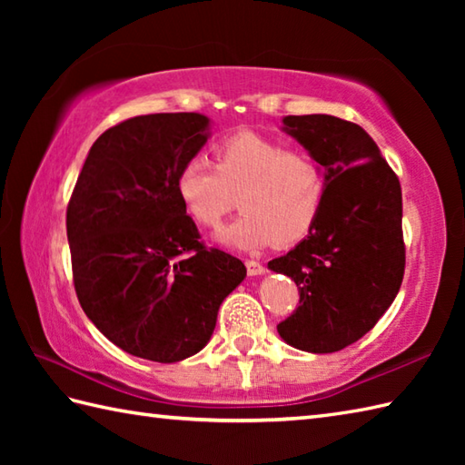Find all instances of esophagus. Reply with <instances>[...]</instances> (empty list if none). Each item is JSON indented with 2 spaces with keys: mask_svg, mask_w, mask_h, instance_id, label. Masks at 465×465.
Listing matches in <instances>:
<instances>
[{
  "mask_svg": "<svg viewBox=\"0 0 465 465\" xmlns=\"http://www.w3.org/2000/svg\"><path fill=\"white\" fill-rule=\"evenodd\" d=\"M245 270H248L250 275H262L265 273V265L255 260H245Z\"/></svg>",
  "mask_w": 465,
  "mask_h": 465,
  "instance_id": "1",
  "label": "esophagus"
}]
</instances>
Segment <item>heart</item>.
<instances>
[{
  "label": "heart",
  "instance_id": "obj_1",
  "mask_svg": "<svg viewBox=\"0 0 465 465\" xmlns=\"http://www.w3.org/2000/svg\"><path fill=\"white\" fill-rule=\"evenodd\" d=\"M213 160L192 157L177 173V197L195 223L220 227L240 195L243 215L220 233L232 248L293 245L312 232L328 190L313 153L242 130L215 143Z\"/></svg>",
  "mask_w": 465,
  "mask_h": 465
}]
</instances>
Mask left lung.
Masks as SVG:
<instances>
[{
    "label": "left lung",
    "instance_id": "8db88e82",
    "mask_svg": "<svg viewBox=\"0 0 465 465\" xmlns=\"http://www.w3.org/2000/svg\"><path fill=\"white\" fill-rule=\"evenodd\" d=\"M283 124L322 162L328 190L308 238L268 263L300 292L278 331L303 351H340L363 338L400 292L401 185L358 124L322 114L288 115Z\"/></svg>",
    "mask_w": 465,
    "mask_h": 465
}]
</instances>
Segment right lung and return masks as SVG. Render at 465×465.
<instances>
[{"mask_svg":"<svg viewBox=\"0 0 465 465\" xmlns=\"http://www.w3.org/2000/svg\"><path fill=\"white\" fill-rule=\"evenodd\" d=\"M200 114H150L105 130L67 203L82 310L117 348L173 363L210 341L245 265L202 235L177 197L182 165L207 142Z\"/></svg>","mask_w":465,"mask_h":465,"instance_id":"1","label":"right lung"}]
</instances>
